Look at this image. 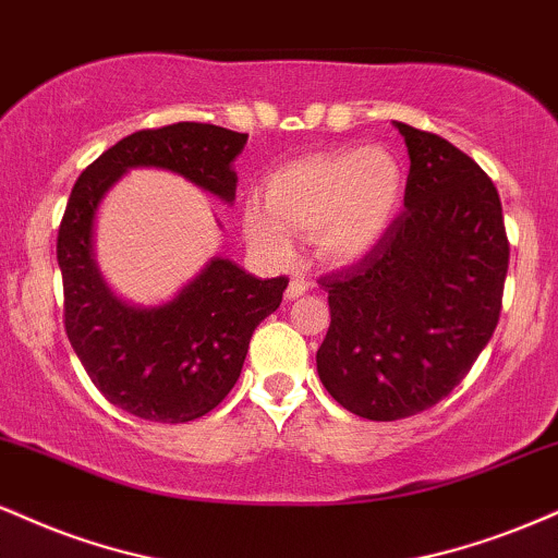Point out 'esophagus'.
<instances>
[{"label":"esophagus","instance_id":"obj_1","mask_svg":"<svg viewBox=\"0 0 558 558\" xmlns=\"http://www.w3.org/2000/svg\"><path fill=\"white\" fill-rule=\"evenodd\" d=\"M308 291V283L304 278H293L291 283H288V288H286V299L288 301H293V299H299V296H304V293Z\"/></svg>","mask_w":558,"mask_h":558}]
</instances>
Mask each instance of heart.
<instances>
[{
  "instance_id": "1",
  "label": "heart",
  "mask_w": 558,
  "mask_h": 558,
  "mask_svg": "<svg viewBox=\"0 0 558 558\" xmlns=\"http://www.w3.org/2000/svg\"><path fill=\"white\" fill-rule=\"evenodd\" d=\"M402 186V163L381 145L314 153L267 173L262 203L244 205V233L254 250L275 259L291 254V233H314L319 257L345 265L385 239Z\"/></svg>"
}]
</instances>
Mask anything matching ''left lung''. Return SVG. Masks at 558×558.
Segmentation results:
<instances>
[{
    "label": "left lung",
    "instance_id": "left-lung-1",
    "mask_svg": "<svg viewBox=\"0 0 558 558\" xmlns=\"http://www.w3.org/2000/svg\"><path fill=\"white\" fill-rule=\"evenodd\" d=\"M395 126L411 158L405 210L364 259L319 278L332 317L319 379L368 421L408 418L460 385L496 330L509 267L494 181L439 134Z\"/></svg>",
    "mask_w": 558,
    "mask_h": 558
}]
</instances>
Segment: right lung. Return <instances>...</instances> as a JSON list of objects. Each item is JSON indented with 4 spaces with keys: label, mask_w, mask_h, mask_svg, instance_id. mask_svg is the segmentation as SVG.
Masks as SVG:
<instances>
[{
    "label": "right lung",
    "mask_w": 558,
    "mask_h": 558,
    "mask_svg": "<svg viewBox=\"0 0 558 558\" xmlns=\"http://www.w3.org/2000/svg\"><path fill=\"white\" fill-rule=\"evenodd\" d=\"M246 137L197 122L134 132L87 166L70 194L57 241L66 338L100 395L137 418L186 424L210 413L236 385L252 335L280 306L288 278L262 280L210 257L173 299L132 304L98 267L100 203L126 171L163 169L233 205V160Z\"/></svg>",
    "instance_id": "1"
}]
</instances>
